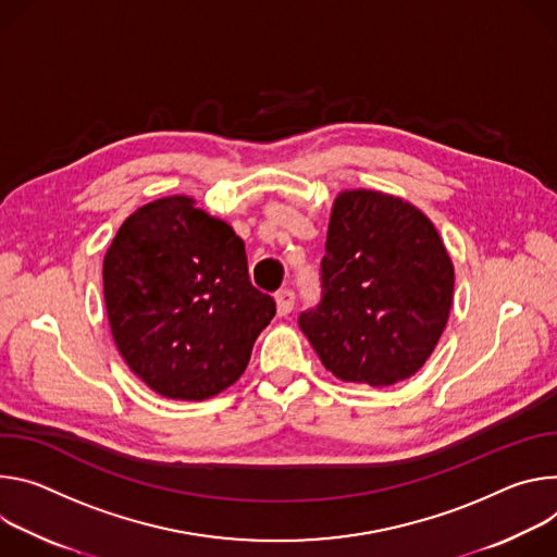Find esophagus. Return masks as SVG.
Segmentation results:
<instances>
[{
  "label": "esophagus",
  "instance_id": "34e87169",
  "mask_svg": "<svg viewBox=\"0 0 557 557\" xmlns=\"http://www.w3.org/2000/svg\"><path fill=\"white\" fill-rule=\"evenodd\" d=\"M294 302H296V294L289 287H283L276 292V305H278V314L287 317L294 310Z\"/></svg>",
  "mask_w": 557,
  "mask_h": 557
}]
</instances>
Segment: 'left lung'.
<instances>
[{
    "label": "left lung",
    "instance_id": "left-lung-1",
    "mask_svg": "<svg viewBox=\"0 0 557 557\" xmlns=\"http://www.w3.org/2000/svg\"><path fill=\"white\" fill-rule=\"evenodd\" d=\"M454 265L434 223L403 199L338 195L321 261V300L298 327L345 383L389 387L434 351L451 310Z\"/></svg>",
    "mask_w": 557,
    "mask_h": 557
}]
</instances>
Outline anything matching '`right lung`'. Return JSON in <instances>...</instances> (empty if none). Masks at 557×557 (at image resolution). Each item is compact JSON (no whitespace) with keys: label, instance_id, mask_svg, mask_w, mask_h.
I'll return each instance as SVG.
<instances>
[{"label":"right lung","instance_id":"obj_1","mask_svg":"<svg viewBox=\"0 0 557 557\" xmlns=\"http://www.w3.org/2000/svg\"><path fill=\"white\" fill-rule=\"evenodd\" d=\"M103 298L114 343L157 394L210 398L245 372L276 314L247 274L234 230L165 197L123 221L103 259Z\"/></svg>","mask_w":557,"mask_h":557}]
</instances>
